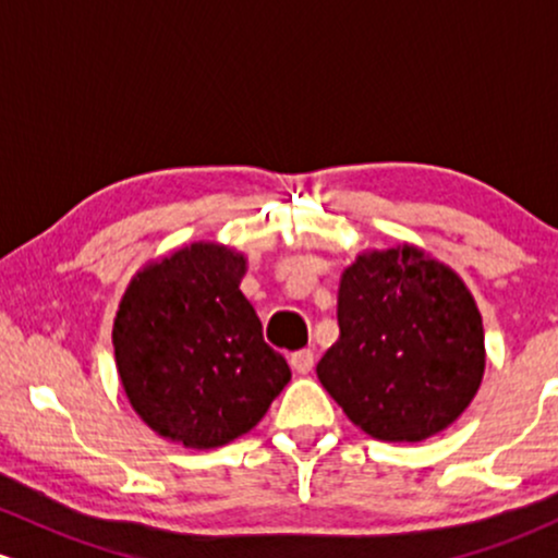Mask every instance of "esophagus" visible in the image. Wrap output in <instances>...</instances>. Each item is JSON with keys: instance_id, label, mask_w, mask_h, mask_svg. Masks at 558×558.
<instances>
[{"instance_id": "1", "label": "esophagus", "mask_w": 558, "mask_h": 558, "mask_svg": "<svg viewBox=\"0 0 558 558\" xmlns=\"http://www.w3.org/2000/svg\"><path fill=\"white\" fill-rule=\"evenodd\" d=\"M290 366L295 368L298 374H308L313 368V353H311V350H295V353L290 355Z\"/></svg>"}]
</instances>
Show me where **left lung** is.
Listing matches in <instances>:
<instances>
[{"instance_id":"8db88e82","label":"left lung","mask_w":558,"mask_h":558,"mask_svg":"<svg viewBox=\"0 0 558 558\" xmlns=\"http://www.w3.org/2000/svg\"><path fill=\"white\" fill-rule=\"evenodd\" d=\"M340 340L318 361L324 390L350 422L387 442H418L464 414L485 372L474 298L448 266L403 245L342 274Z\"/></svg>"}]
</instances>
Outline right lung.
Here are the masks:
<instances>
[{
    "mask_svg": "<svg viewBox=\"0 0 558 558\" xmlns=\"http://www.w3.org/2000/svg\"><path fill=\"white\" fill-rule=\"evenodd\" d=\"M245 255L195 242L136 274L112 324L116 366L147 427L218 448L260 422L292 372L242 295Z\"/></svg>",
    "mask_w": 558,
    "mask_h": 558,
    "instance_id": "obj_1",
    "label": "right lung"
}]
</instances>
